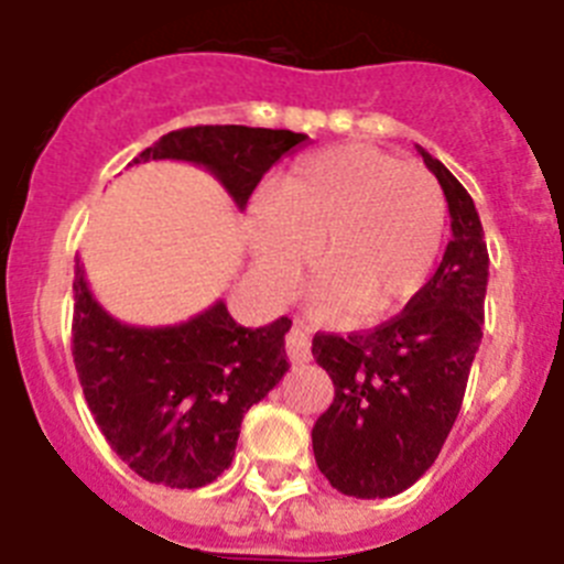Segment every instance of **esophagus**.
Masks as SVG:
<instances>
[{
    "instance_id": "1",
    "label": "esophagus",
    "mask_w": 564,
    "mask_h": 564,
    "mask_svg": "<svg viewBox=\"0 0 564 564\" xmlns=\"http://www.w3.org/2000/svg\"><path fill=\"white\" fill-rule=\"evenodd\" d=\"M285 350H288V358H291L293 364L311 361V336H307L305 327L302 325L291 327V333L285 336Z\"/></svg>"
}]
</instances>
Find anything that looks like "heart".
<instances>
[{
    "instance_id": "obj_1",
    "label": "heart",
    "mask_w": 564,
    "mask_h": 564,
    "mask_svg": "<svg viewBox=\"0 0 564 564\" xmlns=\"http://www.w3.org/2000/svg\"><path fill=\"white\" fill-rule=\"evenodd\" d=\"M446 203L426 169L367 143L325 149L293 166L251 217V251L273 291H291L313 253V316L378 318L426 285Z\"/></svg>"
}]
</instances>
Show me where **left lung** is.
Listing matches in <instances>:
<instances>
[{"label": "left lung", "mask_w": 564, "mask_h": 564, "mask_svg": "<svg viewBox=\"0 0 564 564\" xmlns=\"http://www.w3.org/2000/svg\"><path fill=\"white\" fill-rule=\"evenodd\" d=\"M441 183L452 239L435 276L376 330L316 333L313 358L336 395L313 426L318 471L358 500L395 497L441 455L482 338L488 248L480 214L455 174L417 147Z\"/></svg>", "instance_id": "obj_1"}]
</instances>
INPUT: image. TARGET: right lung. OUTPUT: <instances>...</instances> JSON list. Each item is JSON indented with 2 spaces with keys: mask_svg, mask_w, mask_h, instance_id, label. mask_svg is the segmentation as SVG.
I'll list each match as a JSON object with an SVG mask.
<instances>
[{
  "mask_svg": "<svg viewBox=\"0 0 564 564\" xmlns=\"http://www.w3.org/2000/svg\"><path fill=\"white\" fill-rule=\"evenodd\" d=\"M307 134L259 127H188L163 134L132 163L208 169L237 208L262 174ZM73 358L98 430L134 475L200 488L231 466L239 423L288 372L291 318L242 327L226 302L169 327L123 325L98 305L76 262Z\"/></svg>",
  "mask_w": 564,
  "mask_h": 564,
  "instance_id": "1",
  "label": "right lung"
}]
</instances>
